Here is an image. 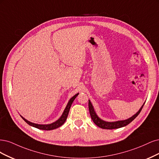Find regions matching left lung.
I'll return each mask as SVG.
<instances>
[{"label":"left lung","instance_id":"left-lung-1","mask_svg":"<svg viewBox=\"0 0 159 159\" xmlns=\"http://www.w3.org/2000/svg\"><path fill=\"white\" fill-rule=\"evenodd\" d=\"M144 104H143V105L141 106L140 110L138 111L134 116H133L129 119L125 120H122V121H115V122H106V121L102 120L100 118H99L98 116L96 115V112L94 111L93 105H92L90 101L89 100V111H90V114L92 120H93V121H94V123L97 126H98L100 128H102V129H117V128H120L122 127L126 126L127 125L130 124V123L133 120H134L138 115L139 114Z\"/></svg>","mask_w":159,"mask_h":159}]
</instances>
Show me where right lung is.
<instances>
[{
    "label": "right lung",
    "instance_id": "obj_1",
    "mask_svg": "<svg viewBox=\"0 0 159 159\" xmlns=\"http://www.w3.org/2000/svg\"><path fill=\"white\" fill-rule=\"evenodd\" d=\"M79 93L75 94L73 97H72L70 99V100L69 101L67 105H66L65 109L63 111V113L62 114V116H61L60 118L57 120L55 122L53 123V124H48V125H40V124H34V123H32V122H30L29 121L26 120L25 118H24V117L22 116V118L27 123V124L30 125L31 126H33L34 127H36L38 128V129H42V130H52V129H56V128H58L59 127L62 125L65 122L66 118H67V116H68V114H69V110H70V107L71 106V104H73V102L74 101V100L76 98V97L78 96Z\"/></svg>",
    "mask_w": 159,
    "mask_h": 159
}]
</instances>
